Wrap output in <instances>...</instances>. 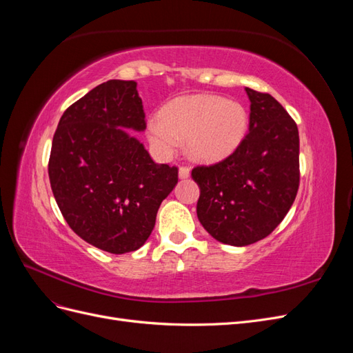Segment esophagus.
I'll list each match as a JSON object with an SVG mask.
<instances>
[{
  "mask_svg": "<svg viewBox=\"0 0 353 353\" xmlns=\"http://www.w3.org/2000/svg\"><path fill=\"white\" fill-rule=\"evenodd\" d=\"M178 176H179L181 179H187V178L190 176V168H187V166H181V168H179V170H178Z\"/></svg>",
  "mask_w": 353,
  "mask_h": 353,
  "instance_id": "34e87169",
  "label": "esophagus"
}]
</instances>
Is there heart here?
<instances>
[{
    "label": "heart",
    "mask_w": 353,
    "mask_h": 353,
    "mask_svg": "<svg viewBox=\"0 0 353 353\" xmlns=\"http://www.w3.org/2000/svg\"><path fill=\"white\" fill-rule=\"evenodd\" d=\"M248 131L249 114L243 105L213 94L175 99L147 122L148 141L160 156H172L185 138L188 154L200 162L228 157Z\"/></svg>",
    "instance_id": "heart-1"
}]
</instances>
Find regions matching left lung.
Masks as SVG:
<instances>
[{
    "mask_svg": "<svg viewBox=\"0 0 353 353\" xmlns=\"http://www.w3.org/2000/svg\"><path fill=\"white\" fill-rule=\"evenodd\" d=\"M249 132L232 154L191 176L200 188L197 218L210 236L230 245L265 239L290 210L299 188V131L272 95L245 88Z\"/></svg>",
    "mask_w": 353,
    "mask_h": 353,
    "instance_id": "left-lung-1",
    "label": "left lung"
}]
</instances>
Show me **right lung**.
I'll return each mask as SVG.
<instances>
[{"mask_svg":"<svg viewBox=\"0 0 353 353\" xmlns=\"http://www.w3.org/2000/svg\"><path fill=\"white\" fill-rule=\"evenodd\" d=\"M128 130H145L137 82H104L63 113L48 162L52 194L69 227L113 254L141 248L178 183V168L154 163Z\"/></svg>","mask_w":353,"mask_h":353,"instance_id":"1","label":"right lung"}]
</instances>
